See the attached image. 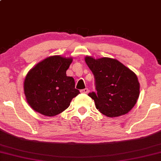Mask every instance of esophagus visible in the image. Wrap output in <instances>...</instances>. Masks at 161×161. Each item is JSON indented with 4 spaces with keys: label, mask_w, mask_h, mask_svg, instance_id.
I'll return each instance as SVG.
<instances>
[{
    "label": "esophagus",
    "mask_w": 161,
    "mask_h": 161,
    "mask_svg": "<svg viewBox=\"0 0 161 161\" xmlns=\"http://www.w3.org/2000/svg\"><path fill=\"white\" fill-rule=\"evenodd\" d=\"M88 88H84V89L80 90V92L83 93V94H86V93H88Z\"/></svg>",
    "instance_id": "obj_1"
}]
</instances>
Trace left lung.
Returning a JSON list of instances; mask_svg holds the SVG:
<instances>
[{
  "mask_svg": "<svg viewBox=\"0 0 161 161\" xmlns=\"http://www.w3.org/2000/svg\"><path fill=\"white\" fill-rule=\"evenodd\" d=\"M85 61L94 75L97 90L88 95L98 110L111 118L129 113L139 95V83L134 72L111 58L86 57Z\"/></svg>",
  "mask_w": 161,
  "mask_h": 161,
  "instance_id": "8db88e82",
  "label": "left lung"
}]
</instances>
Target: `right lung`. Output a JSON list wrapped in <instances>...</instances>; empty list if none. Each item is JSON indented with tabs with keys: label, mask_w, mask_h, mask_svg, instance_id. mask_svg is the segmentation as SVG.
<instances>
[{
	"label": "right lung",
	"mask_w": 161,
	"mask_h": 161,
	"mask_svg": "<svg viewBox=\"0 0 161 161\" xmlns=\"http://www.w3.org/2000/svg\"><path fill=\"white\" fill-rule=\"evenodd\" d=\"M73 59L53 56L39 62L25 78L24 91L30 106L39 113L54 116L65 110L80 94L66 71Z\"/></svg>",
	"instance_id": "right-lung-1"
}]
</instances>
